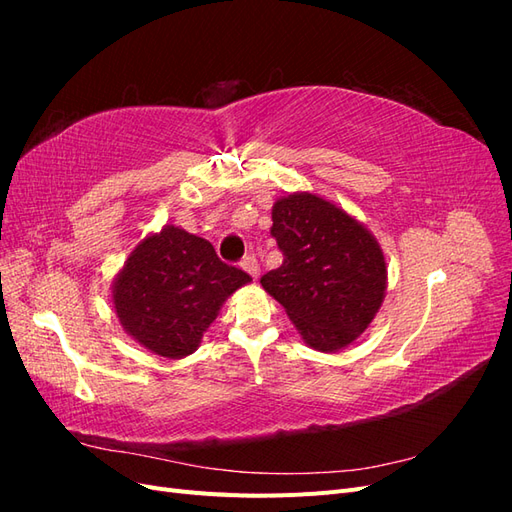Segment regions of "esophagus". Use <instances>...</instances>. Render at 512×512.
Segmentation results:
<instances>
[{
  "label": "esophagus",
  "mask_w": 512,
  "mask_h": 512,
  "mask_svg": "<svg viewBox=\"0 0 512 512\" xmlns=\"http://www.w3.org/2000/svg\"><path fill=\"white\" fill-rule=\"evenodd\" d=\"M241 267H243V271L245 273H250L254 280L256 277L260 275V267H258V260L254 258V256H247V258H243V262H241Z\"/></svg>",
  "instance_id": "obj_1"
}]
</instances>
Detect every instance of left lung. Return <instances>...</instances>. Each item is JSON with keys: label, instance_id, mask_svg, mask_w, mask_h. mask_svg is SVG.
Segmentation results:
<instances>
[{"label": "left lung", "instance_id": "left-lung-1", "mask_svg": "<svg viewBox=\"0 0 512 512\" xmlns=\"http://www.w3.org/2000/svg\"><path fill=\"white\" fill-rule=\"evenodd\" d=\"M271 218L284 262L262 275V288L286 309L309 348H348L376 318L386 294L389 273L378 239L312 192L280 196Z\"/></svg>", "mask_w": 512, "mask_h": 512}]
</instances>
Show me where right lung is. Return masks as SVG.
Returning <instances> with one entry per match:
<instances>
[{
	"mask_svg": "<svg viewBox=\"0 0 512 512\" xmlns=\"http://www.w3.org/2000/svg\"><path fill=\"white\" fill-rule=\"evenodd\" d=\"M213 245L175 224L138 243L111 286L115 314L134 342L164 359L192 354L232 292L250 284Z\"/></svg>",
	"mask_w": 512,
	"mask_h": 512,
	"instance_id": "add662e5",
	"label": "right lung"
}]
</instances>
